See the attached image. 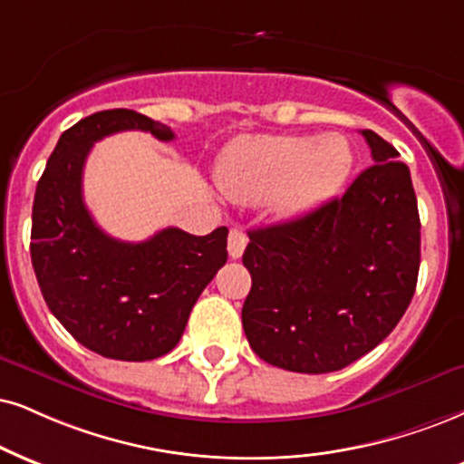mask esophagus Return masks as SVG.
<instances>
[{"label": "esophagus", "mask_w": 464, "mask_h": 464, "mask_svg": "<svg viewBox=\"0 0 464 464\" xmlns=\"http://www.w3.org/2000/svg\"><path fill=\"white\" fill-rule=\"evenodd\" d=\"M245 245H247V237H245V232L241 230V227H232L230 237H227V251H230V256L234 260L241 258L243 251H245Z\"/></svg>", "instance_id": "34e87169"}]
</instances>
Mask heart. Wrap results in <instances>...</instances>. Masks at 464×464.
I'll list each match as a JSON object with an SVG mask.
<instances>
[{"label": "heart", "mask_w": 464, "mask_h": 464, "mask_svg": "<svg viewBox=\"0 0 464 464\" xmlns=\"http://www.w3.org/2000/svg\"><path fill=\"white\" fill-rule=\"evenodd\" d=\"M351 165V146L337 133L249 135L227 148L217 179L232 199L276 198L284 215H299L335 193Z\"/></svg>", "instance_id": "1"}]
</instances>
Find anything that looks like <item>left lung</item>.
Returning a JSON list of instances; mask_svg holds the SVG:
<instances>
[{
	"label": "left lung",
	"mask_w": 464,
	"mask_h": 464,
	"mask_svg": "<svg viewBox=\"0 0 464 464\" xmlns=\"http://www.w3.org/2000/svg\"><path fill=\"white\" fill-rule=\"evenodd\" d=\"M368 169L342 196L249 232V346L301 374L346 368L392 334L415 295L420 213L411 171L374 130Z\"/></svg>",
	"instance_id": "1"
}]
</instances>
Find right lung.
<instances>
[{
  "label": "right lung",
  "instance_id": "obj_1",
  "mask_svg": "<svg viewBox=\"0 0 464 464\" xmlns=\"http://www.w3.org/2000/svg\"><path fill=\"white\" fill-rule=\"evenodd\" d=\"M120 130H174L133 110H107L64 130L32 208V265L53 316L79 344L120 362H148L179 344L198 296L227 260V227L193 237L165 227L144 243L111 238L83 204L94 141Z\"/></svg>",
  "mask_w": 464,
  "mask_h": 464
}]
</instances>
